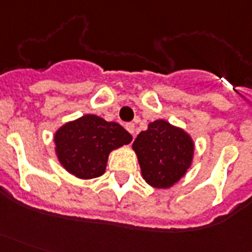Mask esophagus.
I'll return each instance as SVG.
<instances>
[{"label":"esophagus","instance_id":"esophagus-1","mask_svg":"<svg viewBox=\"0 0 252 252\" xmlns=\"http://www.w3.org/2000/svg\"><path fill=\"white\" fill-rule=\"evenodd\" d=\"M126 129L128 132H129V133H131L132 136L135 135V124H133V123H126Z\"/></svg>","mask_w":252,"mask_h":252}]
</instances>
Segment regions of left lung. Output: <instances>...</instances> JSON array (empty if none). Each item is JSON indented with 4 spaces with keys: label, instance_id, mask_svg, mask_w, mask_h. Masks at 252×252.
<instances>
[{
    "label": "left lung",
    "instance_id": "8db88e82",
    "mask_svg": "<svg viewBox=\"0 0 252 252\" xmlns=\"http://www.w3.org/2000/svg\"><path fill=\"white\" fill-rule=\"evenodd\" d=\"M141 175L154 188H171L186 176L195 154L191 135L167 120H155L132 144Z\"/></svg>",
    "mask_w": 252,
    "mask_h": 252
}]
</instances>
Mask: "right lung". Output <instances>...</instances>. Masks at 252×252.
Masks as SVG:
<instances>
[{
    "label": "right lung",
    "mask_w": 252,
    "mask_h": 252,
    "mask_svg": "<svg viewBox=\"0 0 252 252\" xmlns=\"http://www.w3.org/2000/svg\"><path fill=\"white\" fill-rule=\"evenodd\" d=\"M53 137L60 164L84 180L101 176L112 151L132 141V135L120 124L96 115H84L65 123Z\"/></svg>",
    "instance_id": "1"
}]
</instances>
